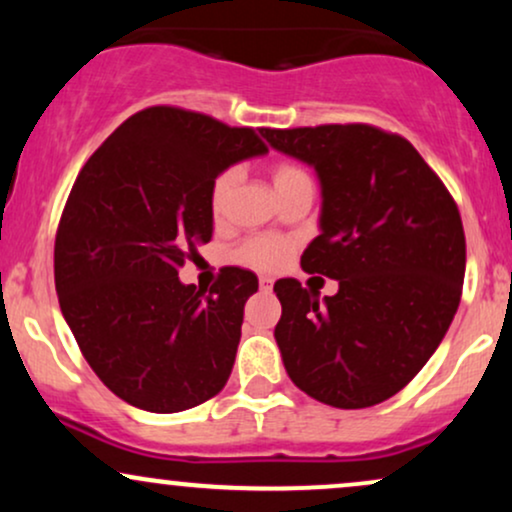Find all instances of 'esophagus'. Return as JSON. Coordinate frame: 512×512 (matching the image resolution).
I'll return each mask as SVG.
<instances>
[{"label": "esophagus", "instance_id": "obj_1", "mask_svg": "<svg viewBox=\"0 0 512 512\" xmlns=\"http://www.w3.org/2000/svg\"><path fill=\"white\" fill-rule=\"evenodd\" d=\"M274 286V279H269V276H260V289L262 291H272Z\"/></svg>", "mask_w": 512, "mask_h": 512}]
</instances>
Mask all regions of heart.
<instances>
[{
    "label": "heart",
    "mask_w": 512,
    "mask_h": 512,
    "mask_svg": "<svg viewBox=\"0 0 512 512\" xmlns=\"http://www.w3.org/2000/svg\"><path fill=\"white\" fill-rule=\"evenodd\" d=\"M236 180H238V170L226 168L216 175L214 182H211L209 207L214 214H221V211L226 209L233 187H236ZM272 180H274L276 192H284L286 187H293L298 185V182H305L310 178L301 166H296V163L281 161L272 168ZM291 250H293V243L289 238L272 236V233H257V236L245 238L243 243L233 250V260L240 264H248V267H255V269H276L286 262V257L291 255Z\"/></svg>",
    "instance_id": "obj_1"
}]
</instances>
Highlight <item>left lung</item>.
<instances>
[{
  "mask_svg": "<svg viewBox=\"0 0 512 512\" xmlns=\"http://www.w3.org/2000/svg\"><path fill=\"white\" fill-rule=\"evenodd\" d=\"M262 137L317 170L322 233L301 267L339 281L322 301L296 279L274 284L286 373L330 407L385 402L426 366L457 313L467 262L460 209L395 132L354 122L264 127Z\"/></svg>",
  "mask_w": 512,
  "mask_h": 512,
  "instance_id": "obj_1",
  "label": "left lung"
}]
</instances>
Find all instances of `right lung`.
Listing matches in <instances>:
<instances>
[{
	"instance_id": "right-lung-1",
	"label": "right lung",
	"mask_w": 512,
	"mask_h": 512,
	"mask_svg": "<svg viewBox=\"0 0 512 512\" xmlns=\"http://www.w3.org/2000/svg\"><path fill=\"white\" fill-rule=\"evenodd\" d=\"M264 151L252 127L151 105L76 175L55 236L57 298L88 366L132 407L173 414L226 385L257 276L226 267L207 293L178 272L211 240V182Z\"/></svg>"
}]
</instances>
